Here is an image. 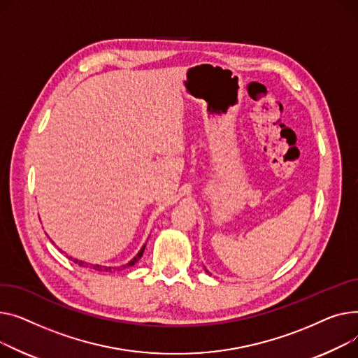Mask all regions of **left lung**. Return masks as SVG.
<instances>
[{
    "mask_svg": "<svg viewBox=\"0 0 358 358\" xmlns=\"http://www.w3.org/2000/svg\"><path fill=\"white\" fill-rule=\"evenodd\" d=\"M206 273H208V270H206Z\"/></svg>",
    "mask_w": 358,
    "mask_h": 358,
    "instance_id": "left-lung-1",
    "label": "left lung"
}]
</instances>
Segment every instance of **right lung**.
<instances>
[{
    "mask_svg": "<svg viewBox=\"0 0 358 358\" xmlns=\"http://www.w3.org/2000/svg\"><path fill=\"white\" fill-rule=\"evenodd\" d=\"M144 248H145V244L141 247V250L138 251L137 256H136L133 260H130L127 264L115 266V267H107V266H99V264H88V263H83L82 260L72 259V257H69V256H66V257H68L69 260H73V263H76V264H79V266H82V267H91V268H94V270H96V271H120V270H124V268H127V267H130V266H134V264L141 259V256H143V253H144Z\"/></svg>",
    "mask_w": 358,
    "mask_h": 358,
    "instance_id": "obj_1",
    "label": "right lung"
}]
</instances>
